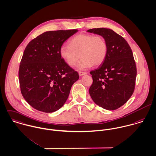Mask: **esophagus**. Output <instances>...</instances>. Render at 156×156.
<instances>
[{
	"mask_svg": "<svg viewBox=\"0 0 156 156\" xmlns=\"http://www.w3.org/2000/svg\"><path fill=\"white\" fill-rule=\"evenodd\" d=\"M87 74L86 72H83V71H79V75L80 76H83V75H85V74Z\"/></svg>",
	"mask_w": 156,
	"mask_h": 156,
	"instance_id": "obj_1",
	"label": "esophagus"
}]
</instances>
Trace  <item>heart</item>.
<instances>
[{
  "instance_id": "b5f03b06",
  "label": "heart",
  "mask_w": 156,
  "mask_h": 156,
  "mask_svg": "<svg viewBox=\"0 0 156 156\" xmlns=\"http://www.w3.org/2000/svg\"><path fill=\"white\" fill-rule=\"evenodd\" d=\"M60 54L70 66L76 65L82 57L78 68L85 69L104 62L107 54V44L101 36L79 34L69 41V45L61 46Z\"/></svg>"
}]
</instances>
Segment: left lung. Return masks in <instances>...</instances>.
Returning a JSON list of instances; mask_svg holds the SVG:
<instances>
[{
  "mask_svg": "<svg viewBox=\"0 0 156 156\" xmlns=\"http://www.w3.org/2000/svg\"><path fill=\"white\" fill-rule=\"evenodd\" d=\"M102 36L107 44L102 64L90 72L93 80L89 93L94 102L107 110H115L125 104L134 93L137 75L132 50L126 40L105 28L87 31Z\"/></svg>",
  "mask_w": 156,
  "mask_h": 156,
  "instance_id": "8db88e82",
  "label": "left lung"
}]
</instances>
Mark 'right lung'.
I'll use <instances>...</instances> for the list:
<instances>
[{
  "label": "right lung",
  "mask_w": 156,
  "mask_h": 156,
  "mask_svg": "<svg viewBox=\"0 0 156 156\" xmlns=\"http://www.w3.org/2000/svg\"><path fill=\"white\" fill-rule=\"evenodd\" d=\"M77 30L47 31L29 42L19 69L21 93L34 109L52 112L66 101L79 74L61 57L60 48Z\"/></svg>",
  "instance_id": "right-lung-1"
}]
</instances>
